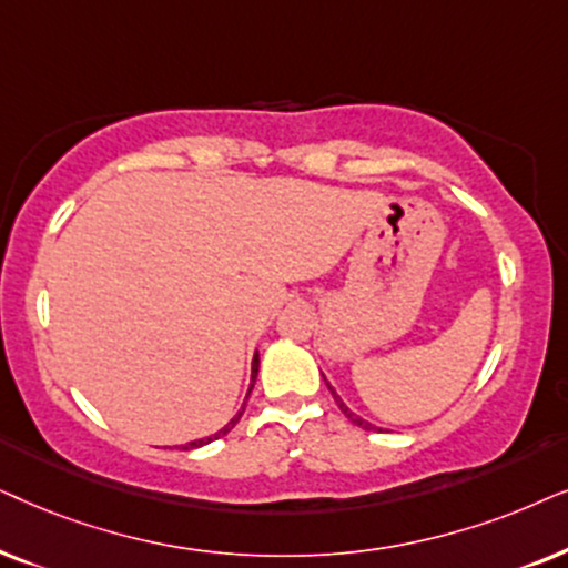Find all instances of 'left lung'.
<instances>
[{
  "instance_id": "8db88e82",
  "label": "left lung",
  "mask_w": 568,
  "mask_h": 568,
  "mask_svg": "<svg viewBox=\"0 0 568 568\" xmlns=\"http://www.w3.org/2000/svg\"><path fill=\"white\" fill-rule=\"evenodd\" d=\"M324 382H327V379H324ZM327 387H329V382H327ZM329 392H332V397H335V403H337V407H339V410H343V415H345V418H347V420H351V423H355V426H358V428H363V430H374V428H376V426H372V423H368V420H363V418H361V415H355V413L351 410V407H347V405L343 403V399H339V397H337V392H335V389H332V387H329ZM379 430H382V428H379Z\"/></svg>"
}]
</instances>
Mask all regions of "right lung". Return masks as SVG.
Here are the masks:
<instances>
[{"label": "right lung", "instance_id": "1", "mask_svg": "<svg viewBox=\"0 0 568 568\" xmlns=\"http://www.w3.org/2000/svg\"><path fill=\"white\" fill-rule=\"evenodd\" d=\"M256 372H260V355H254V361H252V387H248V392L254 389V382H256ZM248 397V395H246ZM241 413H244V407H241V410L236 413V418H231L229 420V426H223L221 430H217V434H213V436H207V438H196V442H189V444H181V449H196V447H205V444H210L213 442V438H221V436H225L229 434V430L236 426L239 423V418H241Z\"/></svg>", "mask_w": 568, "mask_h": 568}]
</instances>
